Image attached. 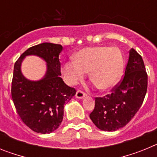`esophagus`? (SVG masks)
Returning <instances> with one entry per match:
<instances>
[{"instance_id":"1","label":"esophagus","mask_w":157,"mask_h":157,"mask_svg":"<svg viewBox=\"0 0 157 157\" xmlns=\"http://www.w3.org/2000/svg\"><path fill=\"white\" fill-rule=\"evenodd\" d=\"M86 96V94L83 91L80 90H77V92H76V94H75V97L77 98H78V99H81V98H84Z\"/></svg>"}]
</instances>
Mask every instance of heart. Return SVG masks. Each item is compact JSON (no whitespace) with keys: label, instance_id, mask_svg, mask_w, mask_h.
<instances>
[{"label":"heart","instance_id":"obj_1","mask_svg":"<svg viewBox=\"0 0 157 157\" xmlns=\"http://www.w3.org/2000/svg\"><path fill=\"white\" fill-rule=\"evenodd\" d=\"M123 69V58L117 47L94 46L82 48L74 60L66 62L63 73L66 82L74 85L90 72V79L101 90H108L120 81Z\"/></svg>","mask_w":157,"mask_h":157}]
</instances>
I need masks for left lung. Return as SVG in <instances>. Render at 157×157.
<instances>
[{"label": "left lung", "mask_w": 157, "mask_h": 157, "mask_svg": "<svg viewBox=\"0 0 157 157\" xmlns=\"http://www.w3.org/2000/svg\"><path fill=\"white\" fill-rule=\"evenodd\" d=\"M148 86L144 61L134 48L129 52L124 76L103 98H95L90 118L98 128L115 131L125 127L138 112L145 99Z\"/></svg>", "instance_id": "1"}]
</instances>
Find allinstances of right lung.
<instances>
[{"instance_id":"1","label":"right lung","mask_w":157,"mask_h":157,"mask_svg":"<svg viewBox=\"0 0 157 157\" xmlns=\"http://www.w3.org/2000/svg\"><path fill=\"white\" fill-rule=\"evenodd\" d=\"M62 45L45 42L25 51L14 65L12 98L18 115L37 133L50 134L59 127L63 117V108L76 94L75 89L66 85L60 75L59 56ZM29 55L42 58L47 63L45 77L30 81L22 75L20 67L23 58Z\"/></svg>"}]
</instances>
